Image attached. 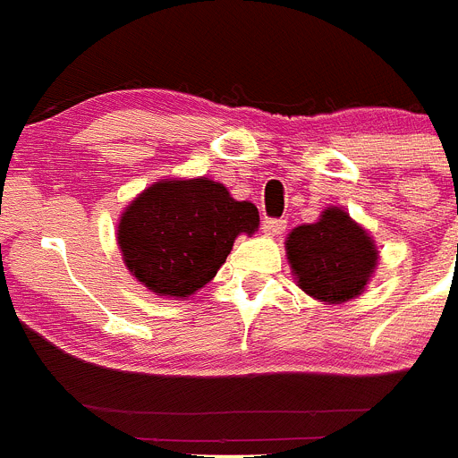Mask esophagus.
Returning a JSON list of instances; mask_svg holds the SVG:
<instances>
[{
    "label": "esophagus",
    "instance_id": "obj_1",
    "mask_svg": "<svg viewBox=\"0 0 458 458\" xmlns=\"http://www.w3.org/2000/svg\"><path fill=\"white\" fill-rule=\"evenodd\" d=\"M261 229H264L268 236H279V233L286 229V220H277V217H266V220L261 222Z\"/></svg>",
    "mask_w": 458,
    "mask_h": 458
}]
</instances>
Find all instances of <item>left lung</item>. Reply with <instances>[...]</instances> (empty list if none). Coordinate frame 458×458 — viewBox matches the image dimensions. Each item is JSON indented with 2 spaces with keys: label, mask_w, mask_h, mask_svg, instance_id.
I'll return each mask as SVG.
<instances>
[{
  "label": "left lung",
  "mask_w": 458,
  "mask_h": 458,
  "mask_svg": "<svg viewBox=\"0 0 458 458\" xmlns=\"http://www.w3.org/2000/svg\"><path fill=\"white\" fill-rule=\"evenodd\" d=\"M286 257L298 286L326 305L358 298L378 264L369 233L337 206L323 210L314 225L295 226L286 238Z\"/></svg>",
  "instance_id": "1"
}]
</instances>
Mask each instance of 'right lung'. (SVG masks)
<instances>
[{
	"label": "right lung",
	"instance_id": "right-lung-1",
	"mask_svg": "<svg viewBox=\"0 0 458 458\" xmlns=\"http://www.w3.org/2000/svg\"><path fill=\"white\" fill-rule=\"evenodd\" d=\"M259 210L222 183L165 179L121 213L116 241L137 282L167 298H188L216 277L238 233L252 236Z\"/></svg>",
	"mask_w": 458,
	"mask_h": 458
}]
</instances>
